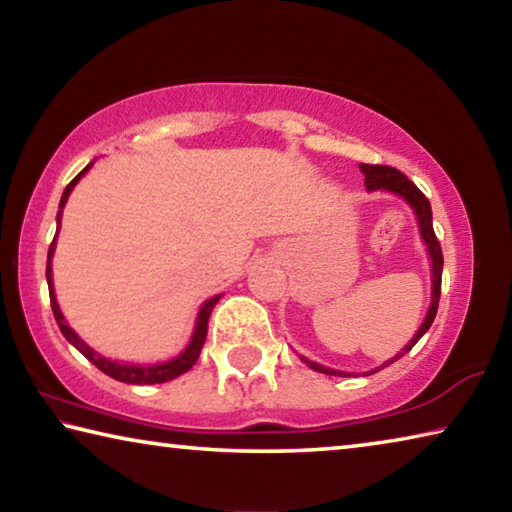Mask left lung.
Segmentation results:
<instances>
[{
	"label": "left lung",
	"instance_id": "1",
	"mask_svg": "<svg viewBox=\"0 0 512 512\" xmlns=\"http://www.w3.org/2000/svg\"><path fill=\"white\" fill-rule=\"evenodd\" d=\"M359 169H361L363 176H366V189H368V192L386 189V192H393L397 196H402L404 201L413 207L415 216H418L420 235L424 239V244H427L429 259H431V305H429L427 316H424V323L420 325L418 332H415V336L409 341V345H406V348L400 354H397V357H393L391 361L384 363V366H388V363H393V361H397L400 357H404V354L409 352L413 345L422 339L424 332H427V329L431 327L433 318H436L438 300H440V282H443V250H440V241L436 239V232H433L429 198L424 196L420 189L415 187L411 180L404 176L402 171H397L393 167H386V164H359ZM300 359L305 361L311 370L323 372V375H339V377L345 375V372L325 368V366H320V363H314V361H309L305 357H300ZM384 366H381V368H384ZM372 372H377V370H372ZM368 375H370V372H368Z\"/></svg>",
	"mask_w": 512,
	"mask_h": 512
}]
</instances>
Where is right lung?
<instances>
[{
  "label": "right lung",
  "instance_id": "right-lung-1",
  "mask_svg": "<svg viewBox=\"0 0 512 512\" xmlns=\"http://www.w3.org/2000/svg\"><path fill=\"white\" fill-rule=\"evenodd\" d=\"M92 167V162L85 167L79 176H76L72 183H69L65 187L63 196H60V205H58V228H60V216H63V207L67 203V196L72 194L74 185L79 183L81 176L85 171H88ZM54 248H56V237L54 241H51L49 246V255H47V284H49V300H51V311H54V318L56 323L60 327V332H63L65 339L74 345L76 350H79L85 359H88L90 363H94L101 372H106L108 377L117 379V381H124V384H164V381L169 379H176L178 375H183V372H187L189 368L194 366L198 354H201L203 350V343H205V336H207V320H210V314L216 302H219L221 296H214L210 300L203 302L201 311H198V318H196V327H194V334H192V341H189V345L185 348V352L180 354V357L171 359V361H164V363H155V366H133V363H117V361H110L106 357H101L99 352H94L90 345H85L79 334L74 332L72 327L67 325V320L63 316V311H60L58 302H56V293H54V284H51V255H54Z\"/></svg>",
  "mask_w": 512,
  "mask_h": 512
}]
</instances>
